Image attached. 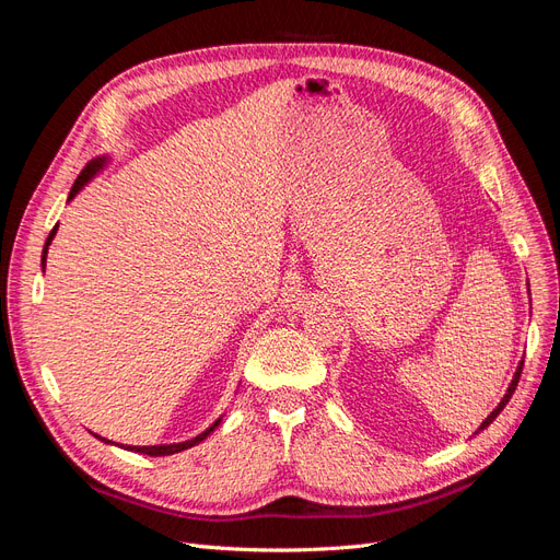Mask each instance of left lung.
<instances>
[{"label": "left lung", "mask_w": 560, "mask_h": 560, "mask_svg": "<svg viewBox=\"0 0 560 560\" xmlns=\"http://www.w3.org/2000/svg\"><path fill=\"white\" fill-rule=\"evenodd\" d=\"M521 371H523V362H518V366H516V374H514V378H512V383H510V387H506V393H504V397L500 399V404L495 406V409L493 411H490V416L481 422V425H479V430L477 432H474V434H479L481 430H486L488 425H490V422H493L498 416H500V411L504 409V406L506 404H510V399H512V395H514V389H516V385H518V378H521Z\"/></svg>", "instance_id": "left-lung-1"}]
</instances>
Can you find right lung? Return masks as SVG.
Here are the masks:
<instances>
[{"label": "right lung", "mask_w": 560, "mask_h": 560, "mask_svg": "<svg viewBox=\"0 0 560 560\" xmlns=\"http://www.w3.org/2000/svg\"><path fill=\"white\" fill-rule=\"evenodd\" d=\"M107 165V156H103V159H93L86 167H83L81 171V175L74 179V184H72V191H70V196H67V202H70L83 186H86L100 171H103V167ZM56 233H58V224L54 226V231L48 233V238H46V245H44V252H42V268H46V254H48V245L54 243V238H56ZM219 422H222V418H217L212 425L206 430V432H200L198 436H194V439H189V442H179V444H161V446H124L126 451H135V453H144V455H173V453H182V451H186V448H191V446H196V444H200L202 439H208L210 436V432H214V428L219 425ZM100 442H105V444H114V442H109V439H105V436H100V434H95Z\"/></svg>", "instance_id": "obj_1"}]
</instances>
